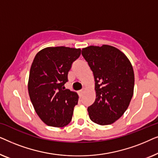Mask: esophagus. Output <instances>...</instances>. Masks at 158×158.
<instances>
[{
    "instance_id": "34e87169",
    "label": "esophagus",
    "mask_w": 158,
    "mask_h": 158,
    "mask_svg": "<svg viewBox=\"0 0 158 158\" xmlns=\"http://www.w3.org/2000/svg\"><path fill=\"white\" fill-rule=\"evenodd\" d=\"M84 94V90H80L78 91V94L80 96H82Z\"/></svg>"
}]
</instances>
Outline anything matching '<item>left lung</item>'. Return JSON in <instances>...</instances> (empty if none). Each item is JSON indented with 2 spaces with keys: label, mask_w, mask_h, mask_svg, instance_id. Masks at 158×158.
<instances>
[{
  "label": "left lung",
  "mask_w": 158,
  "mask_h": 158,
  "mask_svg": "<svg viewBox=\"0 0 158 158\" xmlns=\"http://www.w3.org/2000/svg\"><path fill=\"white\" fill-rule=\"evenodd\" d=\"M93 71L96 98L88 108L90 120L99 125L111 124L122 116L132 98L135 75L127 56L116 47L104 44L82 49Z\"/></svg>",
  "instance_id": "1"
}]
</instances>
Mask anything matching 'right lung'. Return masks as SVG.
I'll use <instances>...</instances> for the list:
<instances>
[{"instance_id":"obj_1","label":"right lung","mask_w":158,"mask_h":158,"mask_svg":"<svg viewBox=\"0 0 158 158\" xmlns=\"http://www.w3.org/2000/svg\"><path fill=\"white\" fill-rule=\"evenodd\" d=\"M81 53V49L47 47L34 57L28 90L36 114L48 126L63 127L71 122L78 96L64 85L73 62Z\"/></svg>"}]
</instances>
